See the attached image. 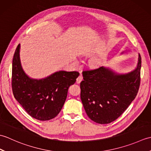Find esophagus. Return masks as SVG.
<instances>
[{"label": "esophagus", "mask_w": 151, "mask_h": 151, "mask_svg": "<svg viewBox=\"0 0 151 151\" xmlns=\"http://www.w3.org/2000/svg\"><path fill=\"white\" fill-rule=\"evenodd\" d=\"M82 79H83V77H82V75L78 76V77L76 78V83H77V84H79V83H81V82L82 81Z\"/></svg>", "instance_id": "esophagus-1"}]
</instances>
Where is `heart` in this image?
Here are the masks:
<instances>
[{"label": "heart", "instance_id": "heart-1", "mask_svg": "<svg viewBox=\"0 0 151 151\" xmlns=\"http://www.w3.org/2000/svg\"><path fill=\"white\" fill-rule=\"evenodd\" d=\"M89 63L93 67H98L102 63V58L100 56H93L89 60Z\"/></svg>", "mask_w": 151, "mask_h": 151}]
</instances>
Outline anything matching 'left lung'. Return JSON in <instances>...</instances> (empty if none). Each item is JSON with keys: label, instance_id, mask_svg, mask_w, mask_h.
<instances>
[{"label": "left lung", "instance_id": "obj_1", "mask_svg": "<svg viewBox=\"0 0 151 151\" xmlns=\"http://www.w3.org/2000/svg\"><path fill=\"white\" fill-rule=\"evenodd\" d=\"M141 65L139 54L135 69L128 73L119 74L104 66L82 72L81 98L92 121L110 123L127 110L139 90Z\"/></svg>", "mask_w": 151, "mask_h": 151}]
</instances>
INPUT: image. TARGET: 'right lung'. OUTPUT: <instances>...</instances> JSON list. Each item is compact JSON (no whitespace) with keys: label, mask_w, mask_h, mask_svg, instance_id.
I'll return each instance as SVG.
<instances>
[{"label":"right lung","mask_w":151,"mask_h":151,"mask_svg":"<svg viewBox=\"0 0 151 151\" xmlns=\"http://www.w3.org/2000/svg\"><path fill=\"white\" fill-rule=\"evenodd\" d=\"M20 47L19 44L13 58V94L31 117L40 121L52 119L62 110L69 86L75 84L80 74L59 70L44 78H32L22 68Z\"/></svg>","instance_id":"1"}]
</instances>
